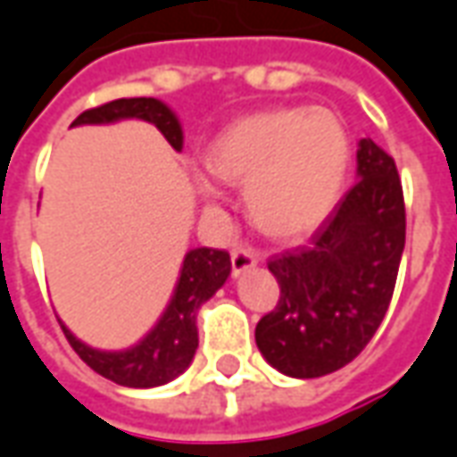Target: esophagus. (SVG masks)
I'll return each instance as SVG.
<instances>
[{
    "mask_svg": "<svg viewBox=\"0 0 457 457\" xmlns=\"http://www.w3.org/2000/svg\"><path fill=\"white\" fill-rule=\"evenodd\" d=\"M253 265H258V253H255V251L244 248V245H238V248L231 251V270H234L236 278L241 273H245V270H251Z\"/></svg>",
    "mask_w": 457,
    "mask_h": 457,
    "instance_id": "obj_1",
    "label": "esophagus"
}]
</instances>
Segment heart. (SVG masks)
Here are the masks:
<instances>
[{"label": "heart", "mask_w": 457, "mask_h": 457, "mask_svg": "<svg viewBox=\"0 0 457 457\" xmlns=\"http://www.w3.org/2000/svg\"><path fill=\"white\" fill-rule=\"evenodd\" d=\"M352 145L335 110L275 108L231 122L206 150L216 179L244 189L251 221L268 236L305 234L332 212L347 179ZM206 202L221 189L196 177Z\"/></svg>", "instance_id": "obj_1"}]
</instances>
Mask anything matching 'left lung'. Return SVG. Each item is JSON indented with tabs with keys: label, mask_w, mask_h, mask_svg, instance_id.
I'll return each mask as SVG.
<instances>
[{
	"label": "left lung",
	"mask_w": 457,
	"mask_h": 457,
	"mask_svg": "<svg viewBox=\"0 0 457 457\" xmlns=\"http://www.w3.org/2000/svg\"><path fill=\"white\" fill-rule=\"evenodd\" d=\"M403 244L399 171L377 142L364 137L357 145V182L320 223L310 245L268 263L280 300L255 325L265 361L293 378L325 377L349 364L389 310Z\"/></svg>",
	"instance_id": "left-lung-1"
}]
</instances>
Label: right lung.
Segmentation results:
<instances>
[{
  "instance_id": "obj_1",
  "label": "right lung",
  "mask_w": 457,
  "mask_h": 457,
  "mask_svg": "<svg viewBox=\"0 0 457 457\" xmlns=\"http://www.w3.org/2000/svg\"><path fill=\"white\" fill-rule=\"evenodd\" d=\"M120 120H145L152 122L164 135L177 152L184 147V132L179 118L157 98H120L105 103L100 108L86 110L73 120L76 125H112ZM231 275V255L216 248H192L184 255L182 270L170 303L150 332L128 349L105 352V349L88 347L80 342L61 320V329L86 364L100 377L115 381L120 386L130 389H152L170 384L187 367L192 364L196 347H199V329L196 315L206 300L216 295V290Z\"/></svg>"
}]
</instances>
